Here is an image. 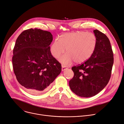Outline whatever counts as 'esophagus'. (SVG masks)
Wrapping results in <instances>:
<instances>
[{
	"instance_id": "obj_1",
	"label": "esophagus",
	"mask_w": 124,
	"mask_h": 124,
	"mask_svg": "<svg viewBox=\"0 0 124 124\" xmlns=\"http://www.w3.org/2000/svg\"><path fill=\"white\" fill-rule=\"evenodd\" d=\"M67 68V67L65 66L64 65H62V71H64L65 69H66Z\"/></svg>"
}]
</instances>
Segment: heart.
I'll use <instances>...</instances> for the list:
<instances>
[{"label": "heart", "mask_w": 124, "mask_h": 124, "mask_svg": "<svg viewBox=\"0 0 124 124\" xmlns=\"http://www.w3.org/2000/svg\"><path fill=\"white\" fill-rule=\"evenodd\" d=\"M97 43V37L93 32L77 31L63 35L60 40L55 39L51 46L50 51L55 58H58L66 48L67 53L60 58V61L65 65L74 61L76 63H81L93 55Z\"/></svg>", "instance_id": "obj_1"}]
</instances>
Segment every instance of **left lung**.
Listing matches in <instances>:
<instances>
[{
    "mask_svg": "<svg viewBox=\"0 0 124 124\" xmlns=\"http://www.w3.org/2000/svg\"><path fill=\"white\" fill-rule=\"evenodd\" d=\"M97 39L93 55L79 65L72 67L74 76L69 82L71 90L79 96H93L108 83L114 63V54L107 36L97 30L93 31Z\"/></svg>",
    "mask_w": 124,
    "mask_h": 124,
    "instance_id": "1",
    "label": "left lung"
}]
</instances>
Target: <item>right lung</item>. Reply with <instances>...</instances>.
Wrapping results in <instances>:
<instances>
[{
	"mask_svg": "<svg viewBox=\"0 0 124 124\" xmlns=\"http://www.w3.org/2000/svg\"><path fill=\"white\" fill-rule=\"evenodd\" d=\"M49 31L35 28L19 35L13 50V68L19 84L29 92L38 94L50 87L61 72V65L52 55Z\"/></svg>",
	"mask_w": 124,
	"mask_h": 124,
	"instance_id": "add662e5",
	"label": "right lung"
}]
</instances>
